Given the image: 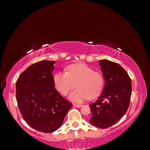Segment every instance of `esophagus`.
I'll list each match as a JSON object with an SVG mask.
<instances>
[{"label":"esophagus","mask_w":150,"mask_h":150,"mask_svg":"<svg viewBox=\"0 0 150 150\" xmlns=\"http://www.w3.org/2000/svg\"><path fill=\"white\" fill-rule=\"evenodd\" d=\"M73 106L74 107H76V108H80V107L82 106L81 104H73Z\"/></svg>","instance_id":"34e87169"}]
</instances>
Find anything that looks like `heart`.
I'll list each match as a JSON object with an SVG mask.
<instances>
[{
  "label": "heart",
  "mask_w": 150,
  "mask_h": 150,
  "mask_svg": "<svg viewBox=\"0 0 150 150\" xmlns=\"http://www.w3.org/2000/svg\"><path fill=\"white\" fill-rule=\"evenodd\" d=\"M66 71H58L53 76L54 85L62 95L66 96L75 86L77 89L69 95L72 101L81 103L88 98H96L101 94L105 82L101 72L94 71L84 63L70 64Z\"/></svg>",
  "instance_id": "obj_1"
}]
</instances>
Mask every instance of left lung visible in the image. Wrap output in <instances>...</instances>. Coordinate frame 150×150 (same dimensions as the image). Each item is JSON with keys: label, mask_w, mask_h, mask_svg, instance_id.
<instances>
[{"label": "left lung", "mask_w": 150, "mask_h": 150, "mask_svg": "<svg viewBox=\"0 0 150 150\" xmlns=\"http://www.w3.org/2000/svg\"><path fill=\"white\" fill-rule=\"evenodd\" d=\"M105 85L101 96L89 104L92 117L91 124L107 128L118 121L128 110L132 86L128 74L116 62L100 60Z\"/></svg>", "instance_id": "8db88e82"}]
</instances>
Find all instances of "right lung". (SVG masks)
Listing matches in <instances>:
<instances>
[{
  "label": "right lung",
  "mask_w": 150,
  "mask_h": 150,
  "mask_svg": "<svg viewBox=\"0 0 150 150\" xmlns=\"http://www.w3.org/2000/svg\"><path fill=\"white\" fill-rule=\"evenodd\" d=\"M53 61L30 65L16 81V100L21 114L32 128L52 133L61 126L72 103L55 88Z\"/></svg>",
  "instance_id": "obj_1"
}]
</instances>
